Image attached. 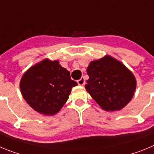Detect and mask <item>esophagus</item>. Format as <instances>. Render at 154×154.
<instances>
[{"label":"esophagus","mask_w":154,"mask_h":154,"mask_svg":"<svg viewBox=\"0 0 154 154\" xmlns=\"http://www.w3.org/2000/svg\"><path fill=\"white\" fill-rule=\"evenodd\" d=\"M77 82H78V84L79 85H83L85 84V79H84V77H82L80 79H79L77 81Z\"/></svg>","instance_id":"esophagus-1"}]
</instances>
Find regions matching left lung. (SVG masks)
<instances>
[{"mask_svg": "<svg viewBox=\"0 0 154 154\" xmlns=\"http://www.w3.org/2000/svg\"><path fill=\"white\" fill-rule=\"evenodd\" d=\"M86 91L106 111L119 110L131 100L136 89L135 77L124 65L110 56L89 63Z\"/></svg>", "mask_w": 154, "mask_h": 154, "instance_id": "1", "label": "left lung"}]
</instances>
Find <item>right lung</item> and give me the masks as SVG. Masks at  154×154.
<instances>
[{
	"mask_svg": "<svg viewBox=\"0 0 154 154\" xmlns=\"http://www.w3.org/2000/svg\"><path fill=\"white\" fill-rule=\"evenodd\" d=\"M77 85L70 72L58 61L45 59L24 73L20 82L24 99L35 111L54 115L62 109L71 89Z\"/></svg>",
	"mask_w": 154,
	"mask_h": 154,
	"instance_id": "obj_1",
	"label": "right lung"
}]
</instances>
